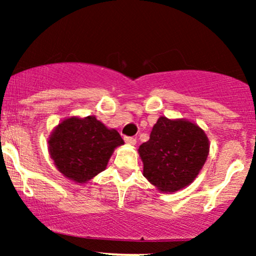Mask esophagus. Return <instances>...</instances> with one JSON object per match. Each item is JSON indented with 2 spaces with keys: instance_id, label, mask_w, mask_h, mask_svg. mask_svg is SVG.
Returning a JSON list of instances; mask_svg holds the SVG:
<instances>
[{
  "instance_id": "1",
  "label": "esophagus",
  "mask_w": 256,
  "mask_h": 256,
  "mask_svg": "<svg viewBox=\"0 0 256 256\" xmlns=\"http://www.w3.org/2000/svg\"><path fill=\"white\" fill-rule=\"evenodd\" d=\"M125 140V142H126V144H128V146H134L136 144V138H134V137H125L124 138Z\"/></svg>"
}]
</instances>
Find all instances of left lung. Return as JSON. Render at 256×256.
<instances>
[{"label": "left lung", "mask_w": 256, "mask_h": 256, "mask_svg": "<svg viewBox=\"0 0 256 256\" xmlns=\"http://www.w3.org/2000/svg\"><path fill=\"white\" fill-rule=\"evenodd\" d=\"M210 152V140L195 122L160 116L149 140L140 146L143 176L161 192L184 189L198 177Z\"/></svg>", "instance_id": "left-lung-1"}]
</instances>
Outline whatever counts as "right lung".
Segmentation results:
<instances>
[{"label": "right lung", "mask_w": 256, "mask_h": 256, "mask_svg": "<svg viewBox=\"0 0 256 256\" xmlns=\"http://www.w3.org/2000/svg\"><path fill=\"white\" fill-rule=\"evenodd\" d=\"M124 144L119 132L89 116L64 119L48 138V150L58 171L85 184L104 171L114 149Z\"/></svg>", "instance_id": "1"}]
</instances>
